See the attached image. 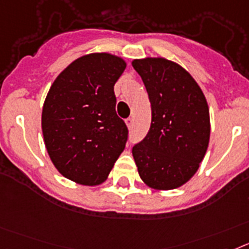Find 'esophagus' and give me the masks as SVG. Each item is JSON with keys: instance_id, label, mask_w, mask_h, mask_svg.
Listing matches in <instances>:
<instances>
[{"instance_id": "obj_1", "label": "esophagus", "mask_w": 249, "mask_h": 249, "mask_svg": "<svg viewBox=\"0 0 249 249\" xmlns=\"http://www.w3.org/2000/svg\"><path fill=\"white\" fill-rule=\"evenodd\" d=\"M125 124H126V126L130 129V127L133 126V124H134V119L133 118H127L126 120H125Z\"/></svg>"}]
</instances>
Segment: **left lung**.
Segmentation results:
<instances>
[{
    "mask_svg": "<svg viewBox=\"0 0 249 249\" xmlns=\"http://www.w3.org/2000/svg\"><path fill=\"white\" fill-rule=\"evenodd\" d=\"M142 76L151 105V124L133 148L142 180L170 190L184 185L199 169L211 137L209 107L193 76L174 61L145 57L131 62Z\"/></svg>",
    "mask_w": 249,
    "mask_h": 249,
    "instance_id": "left-lung-1",
    "label": "left lung"
}]
</instances>
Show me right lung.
<instances>
[{"mask_svg":"<svg viewBox=\"0 0 249 249\" xmlns=\"http://www.w3.org/2000/svg\"><path fill=\"white\" fill-rule=\"evenodd\" d=\"M125 68L120 56L88 53L62 70L47 92L41 116L47 154L77 184L104 183L125 149L127 127L116 115L114 94Z\"/></svg>","mask_w":249,"mask_h":249,"instance_id":"right-lung-1","label":"right lung"}]
</instances>
